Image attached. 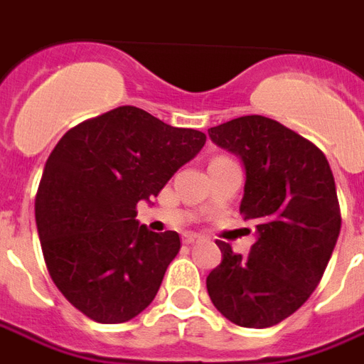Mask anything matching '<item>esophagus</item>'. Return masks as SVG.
Returning <instances> with one entry per match:
<instances>
[{"mask_svg": "<svg viewBox=\"0 0 364 364\" xmlns=\"http://www.w3.org/2000/svg\"><path fill=\"white\" fill-rule=\"evenodd\" d=\"M205 237L198 236V234H183V244L187 245H193V244H198V242H203Z\"/></svg>", "mask_w": 364, "mask_h": 364, "instance_id": "1", "label": "esophagus"}]
</instances>
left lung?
Segmentation results:
<instances>
[{
    "mask_svg": "<svg viewBox=\"0 0 364 364\" xmlns=\"http://www.w3.org/2000/svg\"><path fill=\"white\" fill-rule=\"evenodd\" d=\"M245 167L240 213L255 224L247 257L216 242L222 263L206 277L216 310L242 328H271L310 298L336 247L341 213L323 151L261 114L208 128Z\"/></svg>",
    "mask_w": 364,
    "mask_h": 364,
    "instance_id": "8db88e82",
    "label": "left lung"
}]
</instances>
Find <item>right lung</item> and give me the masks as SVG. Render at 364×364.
Masks as SVG:
<instances>
[{
    "instance_id": "obj_1",
    "label": "right lung",
    "mask_w": 364,
    "mask_h": 364,
    "mask_svg": "<svg viewBox=\"0 0 364 364\" xmlns=\"http://www.w3.org/2000/svg\"><path fill=\"white\" fill-rule=\"evenodd\" d=\"M205 142L130 105L60 138L36 193V228L52 281L87 318L122 323L156 298L181 240L140 226L136 205L158 197Z\"/></svg>"
}]
</instances>
